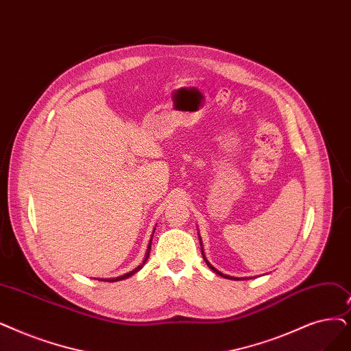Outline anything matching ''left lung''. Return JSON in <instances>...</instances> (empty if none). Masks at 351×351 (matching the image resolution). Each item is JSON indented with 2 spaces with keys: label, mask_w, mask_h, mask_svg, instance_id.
<instances>
[{
  "label": "left lung",
  "mask_w": 351,
  "mask_h": 351,
  "mask_svg": "<svg viewBox=\"0 0 351 351\" xmlns=\"http://www.w3.org/2000/svg\"><path fill=\"white\" fill-rule=\"evenodd\" d=\"M199 241H201V238H199ZM201 245H202V243H201ZM202 256H204V260H205V263H206V265L213 271V272H217L218 274V276H221V277H223V278H230V280H239V278H235V277H230V276H225V274H222L221 271H218L215 267H212L210 264H209V261L206 260V258H205V255H204V250H202Z\"/></svg>",
  "instance_id": "obj_1"
}]
</instances>
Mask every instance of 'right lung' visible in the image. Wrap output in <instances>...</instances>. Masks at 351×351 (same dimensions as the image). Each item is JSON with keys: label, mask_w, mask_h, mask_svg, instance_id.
Segmentation results:
<instances>
[{"label": "right lung", "mask_w": 351, "mask_h": 351, "mask_svg": "<svg viewBox=\"0 0 351 351\" xmlns=\"http://www.w3.org/2000/svg\"><path fill=\"white\" fill-rule=\"evenodd\" d=\"M154 237V235H152ZM150 245H152V238H150V242H149V247H147V251H146V255H145V260H143V263H142V265H139V267H136L133 271H130V272H128V274H123V276H120V277H116V278H109V280H101V281H110V282H113V281H120V280H125V278H129V277H132L133 274H136L138 272L139 269H142V267L145 265V263L147 261V258H149V254H150Z\"/></svg>", "instance_id": "1"}]
</instances>
